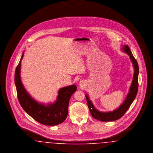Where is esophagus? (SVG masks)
Here are the masks:
<instances>
[{
	"label": "esophagus",
	"mask_w": 153,
	"mask_h": 153,
	"mask_svg": "<svg viewBox=\"0 0 153 153\" xmlns=\"http://www.w3.org/2000/svg\"><path fill=\"white\" fill-rule=\"evenodd\" d=\"M80 87H83L85 85V82H84V81H81L80 82Z\"/></svg>",
	"instance_id": "1"
}]
</instances>
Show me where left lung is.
I'll return each instance as SVG.
<instances>
[{"label": "left lung", "mask_w": 153, "mask_h": 153, "mask_svg": "<svg viewBox=\"0 0 153 153\" xmlns=\"http://www.w3.org/2000/svg\"><path fill=\"white\" fill-rule=\"evenodd\" d=\"M122 50L126 53L129 56L132 66L134 68V73L133 75L132 81L131 86L129 89L128 92L123 102L119 106V108L109 112H100L98 111L92 102L91 101L88 95H85L88 107L92 117L102 122H110L115 121L123 117L126 112L129 108L132 102L134 100L138 89L139 66L138 62L135 58L134 57L131 50L128 45H124L122 48Z\"/></svg>", "instance_id": "8db88e82"}]
</instances>
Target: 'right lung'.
Returning a JSON list of instances; mask_svg holds the SVG:
<instances>
[{
  "mask_svg": "<svg viewBox=\"0 0 153 153\" xmlns=\"http://www.w3.org/2000/svg\"><path fill=\"white\" fill-rule=\"evenodd\" d=\"M23 55L24 52L15 72V84L21 107L28 115L39 123L54 126L62 123L68 116L69 102L71 96L77 89L76 85H71L59 89L57 100L53 103L45 105L37 102L27 92L21 81V66Z\"/></svg>",
  "mask_w": 153,
  "mask_h": 153,
  "instance_id": "right-lung-1",
  "label": "right lung"
}]
</instances>
